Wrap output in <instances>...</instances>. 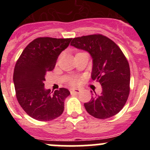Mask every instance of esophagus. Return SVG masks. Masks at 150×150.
I'll return each instance as SVG.
<instances>
[{
  "label": "esophagus",
  "instance_id": "esophagus-1",
  "mask_svg": "<svg viewBox=\"0 0 150 150\" xmlns=\"http://www.w3.org/2000/svg\"><path fill=\"white\" fill-rule=\"evenodd\" d=\"M70 93H79L81 92V90L78 88H70Z\"/></svg>",
  "mask_w": 150,
  "mask_h": 150
}]
</instances>
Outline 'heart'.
Here are the masks:
<instances>
[{"label":"heart","instance_id":"obj_1","mask_svg":"<svg viewBox=\"0 0 150 150\" xmlns=\"http://www.w3.org/2000/svg\"><path fill=\"white\" fill-rule=\"evenodd\" d=\"M78 54H79V53H78ZM80 82H81V80L78 77L73 76L69 79V83L72 86H78L80 83Z\"/></svg>","mask_w":150,"mask_h":150}]
</instances>
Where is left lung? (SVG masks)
<instances>
[{
    "label": "left lung",
    "mask_w": 150,
    "mask_h": 150,
    "mask_svg": "<svg viewBox=\"0 0 150 150\" xmlns=\"http://www.w3.org/2000/svg\"><path fill=\"white\" fill-rule=\"evenodd\" d=\"M70 45L91 54L93 59L91 78L102 88L99 96L95 93L90 102L84 104L86 111L99 119L117 115L126 103L130 92L129 64L121 49L101 34L75 38Z\"/></svg>",
    "instance_id": "8db88e82"
}]
</instances>
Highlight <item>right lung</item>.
Returning a JSON list of instances; mask_svg holds the SVG:
<instances>
[{"mask_svg":"<svg viewBox=\"0 0 150 150\" xmlns=\"http://www.w3.org/2000/svg\"><path fill=\"white\" fill-rule=\"evenodd\" d=\"M71 40L38 38L29 43L16 61L13 76L16 99L25 112L35 120H54L64 111L69 91L61 88L51 94L49 89H45L44 81L45 75L54 69L59 55Z\"/></svg>","mask_w":150,"mask_h":150,"instance_id":"add662e5","label":"right lung"}]
</instances>
